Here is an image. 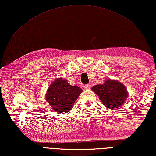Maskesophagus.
Segmentation results:
<instances>
[{"label": "esophagus", "mask_w": 156, "mask_h": 156, "mask_svg": "<svg viewBox=\"0 0 156 156\" xmlns=\"http://www.w3.org/2000/svg\"><path fill=\"white\" fill-rule=\"evenodd\" d=\"M90 88V84L84 85V90H89Z\"/></svg>", "instance_id": "34e87169"}]
</instances>
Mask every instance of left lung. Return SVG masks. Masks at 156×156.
Segmentation results:
<instances>
[{
  "instance_id": "1",
  "label": "left lung",
  "mask_w": 156,
  "mask_h": 156,
  "mask_svg": "<svg viewBox=\"0 0 156 156\" xmlns=\"http://www.w3.org/2000/svg\"><path fill=\"white\" fill-rule=\"evenodd\" d=\"M91 90L99 96L103 105L112 110L120 108L129 94L122 83L111 79L106 80L103 84L94 85Z\"/></svg>"
}]
</instances>
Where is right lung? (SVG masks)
Returning a JSON list of instances; mask_svg holds the SVG:
<instances>
[{"instance_id": "right-lung-1", "label": "right lung", "mask_w": 156, "mask_h": 156, "mask_svg": "<svg viewBox=\"0 0 156 156\" xmlns=\"http://www.w3.org/2000/svg\"><path fill=\"white\" fill-rule=\"evenodd\" d=\"M78 86H72L62 78L55 80L48 87L45 99L54 111L59 113L69 112L82 92Z\"/></svg>"}]
</instances>
